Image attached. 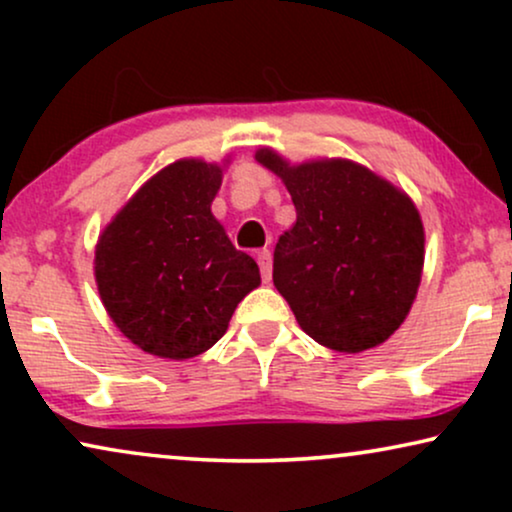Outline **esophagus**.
I'll return each mask as SVG.
<instances>
[{
    "mask_svg": "<svg viewBox=\"0 0 512 512\" xmlns=\"http://www.w3.org/2000/svg\"><path fill=\"white\" fill-rule=\"evenodd\" d=\"M258 265H261V275H263V282L268 284L270 279H272V256H270V251L268 249H261L258 251Z\"/></svg>",
    "mask_w": 512,
    "mask_h": 512,
    "instance_id": "obj_1",
    "label": "esophagus"
}]
</instances>
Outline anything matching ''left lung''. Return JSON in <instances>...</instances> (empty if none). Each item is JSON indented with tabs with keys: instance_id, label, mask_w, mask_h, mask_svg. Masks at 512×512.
I'll use <instances>...</instances> for the list:
<instances>
[{
	"instance_id": "8db88e82",
	"label": "left lung",
	"mask_w": 512,
	"mask_h": 512,
	"mask_svg": "<svg viewBox=\"0 0 512 512\" xmlns=\"http://www.w3.org/2000/svg\"><path fill=\"white\" fill-rule=\"evenodd\" d=\"M254 158L296 205V223L275 247L272 282L300 328L345 354L387 342L424 270V223L410 195L347 158L289 163L270 146Z\"/></svg>"
}]
</instances>
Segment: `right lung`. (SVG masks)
I'll return each instance as SVG.
<instances>
[{
    "instance_id": "1",
    "label": "right lung",
    "mask_w": 512,
    "mask_h": 512,
    "mask_svg": "<svg viewBox=\"0 0 512 512\" xmlns=\"http://www.w3.org/2000/svg\"><path fill=\"white\" fill-rule=\"evenodd\" d=\"M223 163L179 158L153 174L97 237L95 282L118 331L160 359H193L223 338L240 300L261 286L212 214Z\"/></svg>"
}]
</instances>
